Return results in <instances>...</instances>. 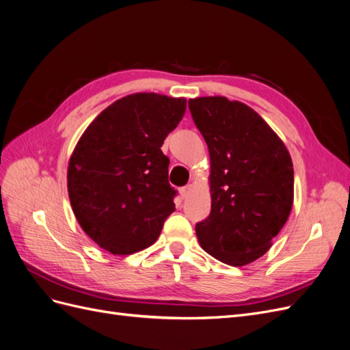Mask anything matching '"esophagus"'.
Segmentation results:
<instances>
[{"label": "esophagus", "mask_w": 350, "mask_h": 350, "mask_svg": "<svg viewBox=\"0 0 350 350\" xmlns=\"http://www.w3.org/2000/svg\"><path fill=\"white\" fill-rule=\"evenodd\" d=\"M191 185H185L183 188H179V194H181L183 198H187L189 196V193H191Z\"/></svg>", "instance_id": "1"}]
</instances>
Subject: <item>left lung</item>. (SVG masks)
I'll return each instance as SVG.
<instances>
[{
	"label": "left lung",
	"instance_id": "left-lung-1",
	"mask_svg": "<svg viewBox=\"0 0 350 350\" xmlns=\"http://www.w3.org/2000/svg\"><path fill=\"white\" fill-rule=\"evenodd\" d=\"M210 153V215L196 225L201 248L228 266H245L271 245L293 204L291 154L267 122L224 96L188 100Z\"/></svg>",
	"mask_w": 350,
	"mask_h": 350
}]
</instances>
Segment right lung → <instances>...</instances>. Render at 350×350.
Here are the masks:
<instances>
[{"label":"right lung","mask_w":350,"mask_h":350,"mask_svg":"<svg viewBox=\"0 0 350 350\" xmlns=\"http://www.w3.org/2000/svg\"><path fill=\"white\" fill-rule=\"evenodd\" d=\"M187 100L135 93L113 102L83 133L68 163V197L81 229L115 256L142 251L175 210L161 147Z\"/></svg>","instance_id":"obj_1"}]
</instances>
